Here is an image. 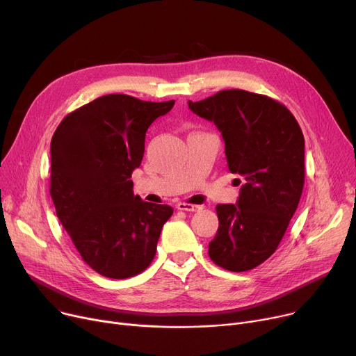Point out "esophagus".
Listing matches in <instances>:
<instances>
[{"mask_svg":"<svg viewBox=\"0 0 356 356\" xmlns=\"http://www.w3.org/2000/svg\"><path fill=\"white\" fill-rule=\"evenodd\" d=\"M176 208H177L179 211H186V212H197V211L202 209V207H199V204L184 203V202H180Z\"/></svg>","mask_w":356,"mask_h":356,"instance_id":"obj_1","label":"esophagus"}]
</instances>
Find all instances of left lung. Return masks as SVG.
<instances>
[{"label": "left lung", "mask_w": 356, "mask_h": 356, "mask_svg": "<svg viewBox=\"0 0 356 356\" xmlns=\"http://www.w3.org/2000/svg\"><path fill=\"white\" fill-rule=\"evenodd\" d=\"M188 104L196 115L218 127L229 172L244 181L236 204L216 207L219 228L209 242V257L228 271L252 270L275 252L300 202L302 128L283 104L242 89L220 90Z\"/></svg>", "instance_id": "1"}]
</instances>
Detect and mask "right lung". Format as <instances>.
I'll return each instance as SVG.
<instances>
[{
  "instance_id": "1",
  "label": "right lung",
  "mask_w": 356,
  "mask_h": 356,
  "mask_svg": "<svg viewBox=\"0 0 356 356\" xmlns=\"http://www.w3.org/2000/svg\"><path fill=\"white\" fill-rule=\"evenodd\" d=\"M173 105L111 93L74 109L54 131L50 196L56 215L82 259L104 277L143 273L173 215L168 204L134 196L129 180L141 164L148 127Z\"/></svg>"
}]
</instances>
